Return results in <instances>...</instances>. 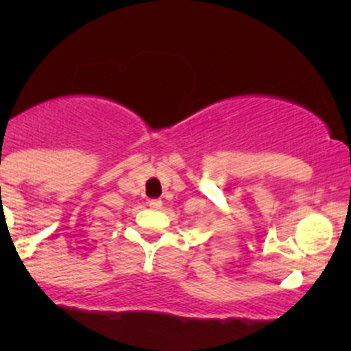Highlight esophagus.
<instances>
[{"label": "esophagus", "mask_w": 351, "mask_h": 351, "mask_svg": "<svg viewBox=\"0 0 351 351\" xmlns=\"http://www.w3.org/2000/svg\"><path fill=\"white\" fill-rule=\"evenodd\" d=\"M147 204H149L151 208H159L162 205V202L159 200V198H153V200H149Z\"/></svg>", "instance_id": "obj_1"}]
</instances>
